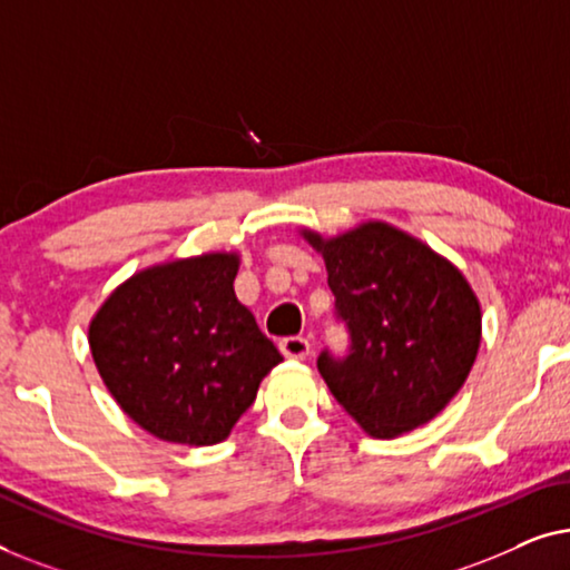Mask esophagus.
I'll list each match as a JSON object with an SVG mask.
<instances>
[{
	"label": "esophagus",
	"instance_id": "esophagus-1",
	"mask_svg": "<svg viewBox=\"0 0 570 570\" xmlns=\"http://www.w3.org/2000/svg\"><path fill=\"white\" fill-rule=\"evenodd\" d=\"M278 348H282V354L286 358H307L309 356V341L302 338V335H288V338H282V343H278Z\"/></svg>",
	"mask_w": 570,
	"mask_h": 570
}]
</instances>
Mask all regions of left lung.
<instances>
[{
    "label": "left lung",
    "mask_w": 570,
    "mask_h": 570,
    "mask_svg": "<svg viewBox=\"0 0 570 570\" xmlns=\"http://www.w3.org/2000/svg\"><path fill=\"white\" fill-rule=\"evenodd\" d=\"M323 255L335 312L351 333L346 358L317 368L351 419L395 439L442 413L468 380L483 315L462 271L387 222L335 237L302 229Z\"/></svg>",
    "instance_id": "1"
}]
</instances>
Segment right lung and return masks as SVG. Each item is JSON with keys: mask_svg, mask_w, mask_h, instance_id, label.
Segmentation results:
<instances>
[{"mask_svg": "<svg viewBox=\"0 0 570 570\" xmlns=\"http://www.w3.org/2000/svg\"><path fill=\"white\" fill-rule=\"evenodd\" d=\"M237 253L144 268L90 323L95 366L121 411L151 436L212 446L229 436L284 356L235 296Z\"/></svg>", "mask_w": 570, "mask_h": 570, "instance_id": "add662e5", "label": "right lung"}]
</instances>
